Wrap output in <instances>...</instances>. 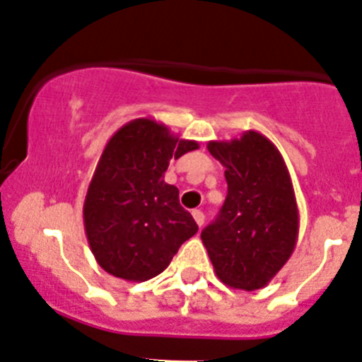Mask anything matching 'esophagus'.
<instances>
[{"label": "esophagus", "instance_id": "esophagus-1", "mask_svg": "<svg viewBox=\"0 0 362 362\" xmlns=\"http://www.w3.org/2000/svg\"><path fill=\"white\" fill-rule=\"evenodd\" d=\"M193 218H194V221H197L198 223V227H202L204 226V220H205V216H204V213H202V211H198V209H194L193 213Z\"/></svg>", "mask_w": 362, "mask_h": 362}]
</instances>
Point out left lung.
<instances>
[{"label":"left lung","instance_id":"1","mask_svg":"<svg viewBox=\"0 0 362 362\" xmlns=\"http://www.w3.org/2000/svg\"><path fill=\"white\" fill-rule=\"evenodd\" d=\"M209 153L226 168L227 198L216 220L202 230L221 283L258 291L294 252L299 211L281 153L262 133L211 141Z\"/></svg>","mask_w":362,"mask_h":362}]
</instances>
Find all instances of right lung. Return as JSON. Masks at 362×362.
Masks as SVG:
<instances>
[{
  "mask_svg": "<svg viewBox=\"0 0 362 362\" xmlns=\"http://www.w3.org/2000/svg\"><path fill=\"white\" fill-rule=\"evenodd\" d=\"M198 149L153 119L124 124L103 149L88 185L83 218L88 243L108 274L148 281L171 263L197 221L164 182L171 158Z\"/></svg>",
  "mask_w": 362,
  "mask_h": 362,
  "instance_id": "1",
  "label": "right lung"
}]
</instances>
